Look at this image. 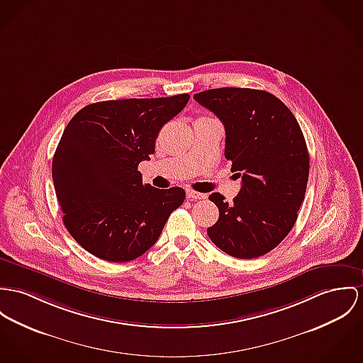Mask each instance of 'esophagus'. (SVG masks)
I'll return each mask as SVG.
<instances>
[{
    "instance_id": "1",
    "label": "esophagus",
    "mask_w": 363,
    "mask_h": 363,
    "mask_svg": "<svg viewBox=\"0 0 363 363\" xmlns=\"http://www.w3.org/2000/svg\"><path fill=\"white\" fill-rule=\"evenodd\" d=\"M186 197H188L189 200H201V199H206V195L195 192V191H192V189H188V191H186Z\"/></svg>"
}]
</instances>
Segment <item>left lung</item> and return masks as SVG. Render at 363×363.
<instances>
[{"instance_id":"left-lung-1","label":"left lung","mask_w":363,"mask_h":363,"mask_svg":"<svg viewBox=\"0 0 363 363\" xmlns=\"http://www.w3.org/2000/svg\"><path fill=\"white\" fill-rule=\"evenodd\" d=\"M194 98L223 121L225 157L242 178L233 203L217 192L208 196L220 218L207 235L235 258L261 257L287 236L304 201L309 155L303 131L290 109L267 91L223 86Z\"/></svg>"}]
</instances>
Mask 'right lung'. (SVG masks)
<instances>
[{
  "mask_svg": "<svg viewBox=\"0 0 363 363\" xmlns=\"http://www.w3.org/2000/svg\"><path fill=\"white\" fill-rule=\"evenodd\" d=\"M188 94L91 104L63 131L52 160L63 223L92 255L125 262L159 239L182 188L142 184L140 162L155 153L162 127L181 112Z\"/></svg>",
  "mask_w": 363,
  "mask_h": 363,
  "instance_id": "add662e5",
  "label": "right lung"
}]
</instances>
